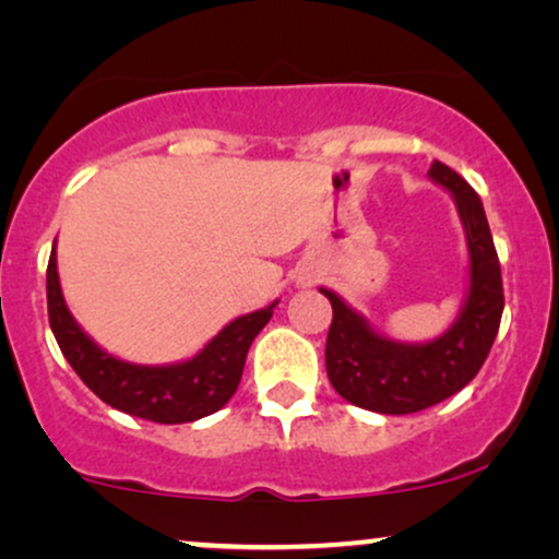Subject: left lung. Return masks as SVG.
<instances>
[{
	"mask_svg": "<svg viewBox=\"0 0 559 559\" xmlns=\"http://www.w3.org/2000/svg\"><path fill=\"white\" fill-rule=\"evenodd\" d=\"M429 177L450 190L468 246V293L450 330L429 343H397L337 293L319 287L332 304L326 377L347 403L386 416L431 408L461 392L487 360L504 308L500 259L481 199L448 164L435 159Z\"/></svg>",
	"mask_w": 559,
	"mask_h": 559,
	"instance_id": "8db88e82",
	"label": "left lung"
}]
</instances>
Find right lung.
<instances>
[{
    "label": "right lung",
    "mask_w": 559,
    "mask_h": 559,
    "mask_svg": "<svg viewBox=\"0 0 559 559\" xmlns=\"http://www.w3.org/2000/svg\"><path fill=\"white\" fill-rule=\"evenodd\" d=\"M46 304L55 340L83 384L111 408L156 424H188L212 416L238 390L248 347L272 319L274 304L229 321L193 358L177 364H130L98 347L64 304L57 272V240L46 266Z\"/></svg>",
    "instance_id": "1"
}]
</instances>
